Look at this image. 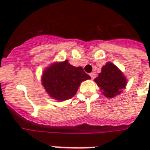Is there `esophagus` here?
<instances>
[{"label":"esophagus","mask_w":150,"mask_h":150,"mask_svg":"<svg viewBox=\"0 0 150 150\" xmlns=\"http://www.w3.org/2000/svg\"><path fill=\"white\" fill-rule=\"evenodd\" d=\"M90 76H91L92 79H94L96 78V74H95L94 72H92V73H90Z\"/></svg>","instance_id":"34e87169"}]
</instances>
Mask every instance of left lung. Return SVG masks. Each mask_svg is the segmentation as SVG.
<instances>
[{"label":"left lung","instance_id":"1","mask_svg":"<svg viewBox=\"0 0 150 150\" xmlns=\"http://www.w3.org/2000/svg\"><path fill=\"white\" fill-rule=\"evenodd\" d=\"M104 96L112 98L119 95L126 86V78L112 62H108L102 67L98 77L94 79Z\"/></svg>","mask_w":150,"mask_h":150}]
</instances>
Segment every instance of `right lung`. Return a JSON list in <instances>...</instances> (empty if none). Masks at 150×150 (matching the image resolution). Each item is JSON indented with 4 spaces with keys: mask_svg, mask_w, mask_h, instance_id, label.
I'll return each mask as SVG.
<instances>
[{
    "mask_svg": "<svg viewBox=\"0 0 150 150\" xmlns=\"http://www.w3.org/2000/svg\"><path fill=\"white\" fill-rule=\"evenodd\" d=\"M91 79L82 67H75L64 62L52 64L44 71L42 85L50 97L66 100L73 97L82 81Z\"/></svg>",
    "mask_w": 150,
    "mask_h": 150,
    "instance_id": "obj_1",
    "label": "right lung"
}]
</instances>
